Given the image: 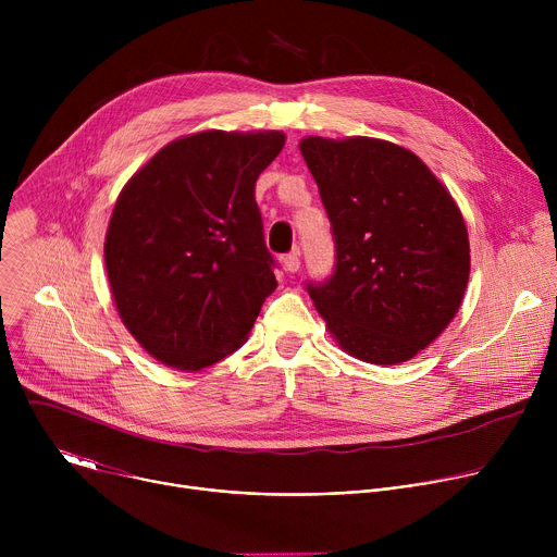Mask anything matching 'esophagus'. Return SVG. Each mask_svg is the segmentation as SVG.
Returning <instances> with one entry per match:
<instances>
[{
    "instance_id": "esophagus-1",
    "label": "esophagus",
    "mask_w": 557,
    "mask_h": 557,
    "mask_svg": "<svg viewBox=\"0 0 557 557\" xmlns=\"http://www.w3.org/2000/svg\"><path fill=\"white\" fill-rule=\"evenodd\" d=\"M299 249H295V251H290L286 258H284V269L288 271V273H297L299 271Z\"/></svg>"
}]
</instances>
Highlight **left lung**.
<instances>
[{
	"label": "left lung",
	"mask_w": 557,
	"mask_h": 557,
	"mask_svg": "<svg viewBox=\"0 0 557 557\" xmlns=\"http://www.w3.org/2000/svg\"><path fill=\"white\" fill-rule=\"evenodd\" d=\"M335 240V271L306 282L331 335L352 357L394 366L454 320L469 280L467 228L417 153L387 140L299 143Z\"/></svg>",
	"instance_id": "1"
}]
</instances>
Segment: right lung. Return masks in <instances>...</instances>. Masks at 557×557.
Wrapping results in <instances>:
<instances>
[{"mask_svg": "<svg viewBox=\"0 0 557 557\" xmlns=\"http://www.w3.org/2000/svg\"><path fill=\"white\" fill-rule=\"evenodd\" d=\"M284 140L282 132L191 134L123 187L106 269L125 329L153 359L194 372L245 344L277 286L256 181Z\"/></svg>", "mask_w": 557, "mask_h": 557, "instance_id": "add662e5", "label": "right lung"}]
</instances>
